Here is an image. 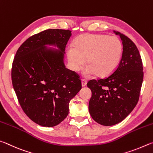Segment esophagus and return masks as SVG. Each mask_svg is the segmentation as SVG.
Instances as JSON below:
<instances>
[{"label": "esophagus", "mask_w": 153, "mask_h": 153, "mask_svg": "<svg viewBox=\"0 0 153 153\" xmlns=\"http://www.w3.org/2000/svg\"><path fill=\"white\" fill-rule=\"evenodd\" d=\"M87 82L85 79H82L81 80V84H82V87H85L87 85Z\"/></svg>", "instance_id": "1"}]
</instances>
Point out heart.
<instances>
[{"label":"heart","instance_id":"obj_1","mask_svg":"<svg viewBox=\"0 0 153 153\" xmlns=\"http://www.w3.org/2000/svg\"><path fill=\"white\" fill-rule=\"evenodd\" d=\"M122 54V44L116 36L86 33L77 37L66 50L68 64L72 71H78L86 62L82 71L85 76L97 74L107 76L118 66Z\"/></svg>","mask_w":153,"mask_h":153}]
</instances>
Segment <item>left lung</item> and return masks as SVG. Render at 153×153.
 Masks as SVG:
<instances>
[{
  "label": "left lung",
  "mask_w": 153,
  "mask_h": 153,
  "mask_svg": "<svg viewBox=\"0 0 153 153\" xmlns=\"http://www.w3.org/2000/svg\"><path fill=\"white\" fill-rule=\"evenodd\" d=\"M119 35L123 44L122 59L110 76L87 82L92 95L91 116L98 124L113 126L124 120L137 104L143 81V66L136 45L125 35Z\"/></svg>",
  "instance_id": "8db88e82"
}]
</instances>
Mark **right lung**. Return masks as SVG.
<instances>
[{"instance_id": "right-lung-1", "label": "right lung", "mask_w": 153, "mask_h": 153, "mask_svg": "<svg viewBox=\"0 0 153 153\" xmlns=\"http://www.w3.org/2000/svg\"><path fill=\"white\" fill-rule=\"evenodd\" d=\"M71 35V31L59 29L35 34L19 48L13 62L12 83L19 102L27 116L42 126L62 122L68 114L70 101L82 88L79 75L64 63Z\"/></svg>"}]
</instances>
